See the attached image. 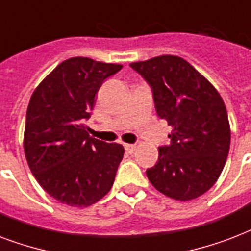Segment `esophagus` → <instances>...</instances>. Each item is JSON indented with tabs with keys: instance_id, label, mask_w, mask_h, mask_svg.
<instances>
[{
	"instance_id": "1",
	"label": "esophagus",
	"mask_w": 251,
	"mask_h": 251,
	"mask_svg": "<svg viewBox=\"0 0 251 251\" xmlns=\"http://www.w3.org/2000/svg\"><path fill=\"white\" fill-rule=\"evenodd\" d=\"M124 146H125L126 152H129V154H133L134 151L137 150V145H131V143H125Z\"/></svg>"
}]
</instances>
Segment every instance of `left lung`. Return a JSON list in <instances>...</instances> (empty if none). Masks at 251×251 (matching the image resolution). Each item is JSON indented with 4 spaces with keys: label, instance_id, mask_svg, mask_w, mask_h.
<instances>
[{
    "label": "left lung",
    "instance_id": "8db88e82",
    "mask_svg": "<svg viewBox=\"0 0 251 251\" xmlns=\"http://www.w3.org/2000/svg\"><path fill=\"white\" fill-rule=\"evenodd\" d=\"M130 67L150 84L158 116L171 126L170 146L146 171L160 194L179 201L201 196L221 175L230 147L223 97L183 57L162 55Z\"/></svg>",
    "mask_w": 251,
    "mask_h": 251
}]
</instances>
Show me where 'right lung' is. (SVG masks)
Here are the masks:
<instances>
[{
  "instance_id": "obj_1",
  "label": "right lung",
  "mask_w": 251,
  "mask_h": 251,
  "mask_svg": "<svg viewBox=\"0 0 251 251\" xmlns=\"http://www.w3.org/2000/svg\"><path fill=\"white\" fill-rule=\"evenodd\" d=\"M122 64L76 56L50 72L32 92L24 149L32 175L46 192L70 206H89L112 188L124 146L88 134L101 84Z\"/></svg>"
}]
</instances>
